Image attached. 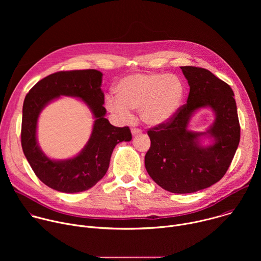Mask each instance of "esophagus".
Segmentation results:
<instances>
[{
    "label": "esophagus",
    "instance_id": "34e87169",
    "mask_svg": "<svg viewBox=\"0 0 261 261\" xmlns=\"http://www.w3.org/2000/svg\"><path fill=\"white\" fill-rule=\"evenodd\" d=\"M131 132H132L133 135H138V134L141 133V130H140L139 128H132V129H131Z\"/></svg>",
    "mask_w": 261,
    "mask_h": 261
}]
</instances>
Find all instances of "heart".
I'll use <instances>...</instances> for the list:
<instances>
[{
  "label": "heart",
  "mask_w": 261,
  "mask_h": 261,
  "mask_svg": "<svg viewBox=\"0 0 261 261\" xmlns=\"http://www.w3.org/2000/svg\"><path fill=\"white\" fill-rule=\"evenodd\" d=\"M184 85L173 74H132L119 82L116 95H107L106 108L123 120L139 110L148 126H159L176 113L184 98Z\"/></svg>",
  "instance_id": "b5f03b06"
}]
</instances>
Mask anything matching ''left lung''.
<instances>
[{
	"label": "left lung",
	"instance_id": "8db88e82",
	"mask_svg": "<svg viewBox=\"0 0 261 261\" xmlns=\"http://www.w3.org/2000/svg\"><path fill=\"white\" fill-rule=\"evenodd\" d=\"M190 86L187 103L178 107L166 123L147 131L151 146L145 154L147 173L161 188L171 193H193L220 180L237 152L241 137L234 94L229 85L200 67H180ZM210 106L216 114L207 133L214 145L202 148L198 137L202 134L187 129L191 115Z\"/></svg>",
	"mask_w": 261,
	"mask_h": 261
}]
</instances>
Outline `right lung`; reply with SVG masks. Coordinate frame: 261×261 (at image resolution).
<instances>
[{
  "label": "right lung",
  "mask_w": 261,
  "mask_h": 261,
  "mask_svg": "<svg viewBox=\"0 0 261 261\" xmlns=\"http://www.w3.org/2000/svg\"><path fill=\"white\" fill-rule=\"evenodd\" d=\"M102 75L95 69L59 71L39 81L24 98L20 133L22 151L37 177L51 189L77 193L92 188L105 175L115 146L132 139L129 127H115L104 118ZM61 94L83 98L96 120L91 138L80 155L65 162H54L39 148L35 127L42 108Z\"/></svg>",
  "instance_id": "right-lung-1"
}]
</instances>
